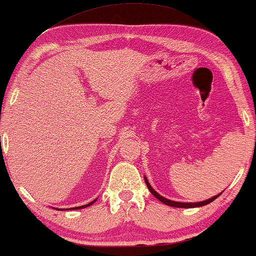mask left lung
<instances>
[{
	"label": "left lung",
	"instance_id": "1",
	"mask_svg": "<svg viewBox=\"0 0 256 256\" xmlns=\"http://www.w3.org/2000/svg\"><path fill=\"white\" fill-rule=\"evenodd\" d=\"M144 182H146V184H147V187H148L149 190H150V193H152V195H154V196L158 200H160V201L162 202V204H167V206H170V207H176V208H195V207H202V206H206V204H210V202H213V201L215 200V198H218L220 196V195L222 194V193H220V194L215 195V196H213V198H208V200H204V201H201V202H176V201L169 200V198H166L162 196V195L158 194V192H155L154 189H152V186H150V184H149V182H148L147 178H144Z\"/></svg>",
	"mask_w": 256,
	"mask_h": 256
}]
</instances>
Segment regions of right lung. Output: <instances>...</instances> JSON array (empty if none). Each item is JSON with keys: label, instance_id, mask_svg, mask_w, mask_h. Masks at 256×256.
Here are the masks:
<instances>
[{"label": "right lung", "instance_id": "add662e5", "mask_svg": "<svg viewBox=\"0 0 256 256\" xmlns=\"http://www.w3.org/2000/svg\"><path fill=\"white\" fill-rule=\"evenodd\" d=\"M96 200H94V201H92L90 204H84V206H78V207H74V208H69V209H82V208H87V207H89V206H92V204H94Z\"/></svg>", "mask_w": 256, "mask_h": 256}]
</instances>
